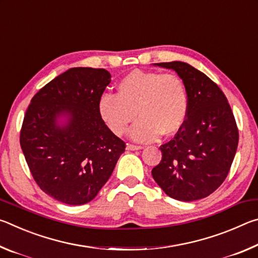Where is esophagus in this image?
Listing matches in <instances>:
<instances>
[{"instance_id":"1","label":"esophagus","mask_w":258,"mask_h":258,"mask_svg":"<svg viewBox=\"0 0 258 258\" xmlns=\"http://www.w3.org/2000/svg\"><path fill=\"white\" fill-rule=\"evenodd\" d=\"M143 147L141 146H135V145H127L126 146V149L131 150V151H135V150H141Z\"/></svg>"}]
</instances>
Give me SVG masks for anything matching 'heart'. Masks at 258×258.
Here are the masks:
<instances>
[{
    "label": "heart",
    "mask_w": 258,
    "mask_h": 258,
    "mask_svg": "<svg viewBox=\"0 0 258 258\" xmlns=\"http://www.w3.org/2000/svg\"><path fill=\"white\" fill-rule=\"evenodd\" d=\"M99 113L109 130L124 135L137 116L131 138L139 142L154 141L161 134L172 137L185 123L189 101L185 86L174 74L135 69L117 84V94L99 99Z\"/></svg>",
    "instance_id": "1"
}]
</instances>
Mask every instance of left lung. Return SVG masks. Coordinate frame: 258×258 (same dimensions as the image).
<instances>
[{
  "label": "left lung",
  "mask_w": 258,
  "mask_h": 258,
  "mask_svg": "<svg viewBox=\"0 0 258 258\" xmlns=\"http://www.w3.org/2000/svg\"><path fill=\"white\" fill-rule=\"evenodd\" d=\"M173 69L185 86L189 109L173 140L160 146L161 160L151 171L166 195L194 202L213 194L228 176L238 148L239 132L222 90L182 61L155 63Z\"/></svg>",
  "instance_id": "8db88e82"
}]
</instances>
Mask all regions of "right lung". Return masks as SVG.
I'll use <instances>...</instances> for the list:
<instances>
[{"mask_svg": "<svg viewBox=\"0 0 258 258\" xmlns=\"http://www.w3.org/2000/svg\"><path fill=\"white\" fill-rule=\"evenodd\" d=\"M110 81L106 69L71 68L42 87L27 108L21 149L35 182L58 202L76 206L94 199L125 151L99 113Z\"/></svg>", "mask_w": 258, "mask_h": 258, "instance_id": "right-lung-1", "label": "right lung"}]
</instances>
